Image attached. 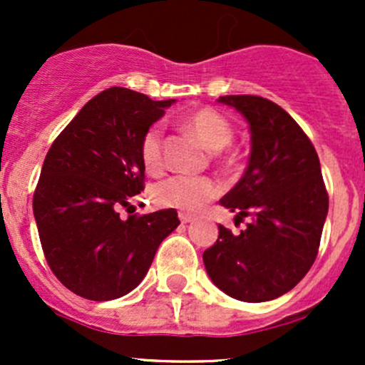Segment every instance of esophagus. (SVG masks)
I'll use <instances>...</instances> for the list:
<instances>
[{
    "label": "esophagus",
    "mask_w": 365,
    "mask_h": 365,
    "mask_svg": "<svg viewBox=\"0 0 365 365\" xmlns=\"http://www.w3.org/2000/svg\"><path fill=\"white\" fill-rule=\"evenodd\" d=\"M178 217H180V220H182L183 224H189V222H192L194 219H196V215H192V213H185V212H180Z\"/></svg>",
    "instance_id": "esophagus-1"
}]
</instances>
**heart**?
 <instances>
[{"mask_svg": "<svg viewBox=\"0 0 365 365\" xmlns=\"http://www.w3.org/2000/svg\"><path fill=\"white\" fill-rule=\"evenodd\" d=\"M185 127L194 138L210 150L220 152L230 145L233 128L230 121L213 109H200L192 113L185 121ZM141 159L148 171H159L164 162V132L159 125H153L145 132L141 141ZM220 192L219 183L210 178H190V176H171L157 183L152 190V197L164 208L192 210L201 208L206 201Z\"/></svg>", "mask_w": 365, "mask_h": 365, "instance_id": "b5f03b06", "label": "heart"}]
</instances>
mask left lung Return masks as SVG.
Masks as SVG:
<instances>
[{
	"mask_svg": "<svg viewBox=\"0 0 365 365\" xmlns=\"http://www.w3.org/2000/svg\"><path fill=\"white\" fill-rule=\"evenodd\" d=\"M217 102L247 120L251 155L240 182L220 200L235 220L251 217L240 235L219 224V238L203 252L206 274L226 295L268 302L293 289L318 254L329 196L318 153L281 106L256 95Z\"/></svg>",
	"mask_w": 365,
	"mask_h": 365,
	"instance_id": "8db88e82",
	"label": "left lung"
}]
</instances>
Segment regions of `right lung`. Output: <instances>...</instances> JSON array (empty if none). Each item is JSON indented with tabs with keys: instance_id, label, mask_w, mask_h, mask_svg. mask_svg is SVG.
<instances>
[{
	"instance_id": "add662e5",
	"label": "right lung",
	"mask_w": 365,
	"mask_h": 365,
	"mask_svg": "<svg viewBox=\"0 0 365 365\" xmlns=\"http://www.w3.org/2000/svg\"><path fill=\"white\" fill-rule=\"evenodd\" d=\"M175 102L109 88L47 152L33 215L51 270L76 295L106 302L130 293L178 227L175 208L138 215L130 203L145 182L143 135ZM121 207L127 220L119 217Z\"/></svg>"
}]
</instances>
